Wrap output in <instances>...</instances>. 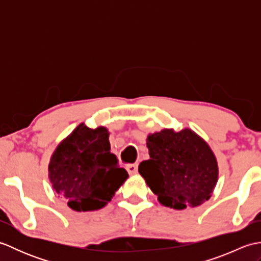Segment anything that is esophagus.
Returning a JSON list of instances; mask_svg holds the SVG:
<instances>
[{
  "mask_svg": "<svg viewBox=\"0 0 261 261\" xmlns=\"http://www.w3.org/2000/svg\"><path fill=\"white\" fill-rule=\"evenodd\" d=\"M126 170L130 175H136L138 173V164H130L126 166Z\"/></svg>",
  "mask_w": 261,
  "mask_h": 261,
  "instance_id": "obj_1",
  "label": "esophagus"
}]
</instances>
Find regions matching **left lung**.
I'll use <instances>...</instances> for the list:
<instances>
[{
    "mask_svg": "<svg viewBox=\"0 0 261 261\" xmlns=\"http://www.w3.org/2000/svg\"><path fill=\"white\" fill-rule=\"evenodd\" d=\"M146 141L150 159L138 170L160 204L184 210L207 201L219 180V165L201 136L190 127L164 129L149 134Z\"/></svg>",
    "mask_w": 261,
    "mask_h": 261,
    "instance_id": "8db88e82",
    "label": "left lung"
}]
</instances>
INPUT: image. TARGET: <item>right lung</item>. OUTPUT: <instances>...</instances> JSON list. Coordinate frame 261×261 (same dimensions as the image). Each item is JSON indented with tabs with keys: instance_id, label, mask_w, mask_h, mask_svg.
Wrapping results in <instances>:
<instances>
[{
	"instance_id": "right-lung-1",
	"label": "right lung",
	"mask_w": 261,
	"mask_h": 261,
	"mask_svg": "<svg viewBox=\"0 0 261 261\" xmlns=\"http://www.w3.org/2000/svg\"><path fill=\"white\" fill-rule=\"evenodd\" d=\"M110 132L81 123L58 143L48 165L54 191L76 212L104 207L126 180V170L111 153Z\"/></svg>"
}]
</instances>
